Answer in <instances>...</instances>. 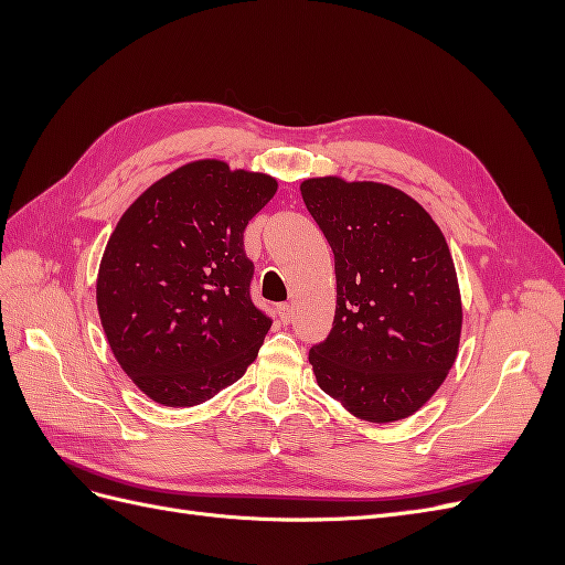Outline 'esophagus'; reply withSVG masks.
Listing matches in <instances>:
<instances>
[{"mask_svg":"<svg viewBox=\"0 0 565 565\" xmlns=\"http://www.w3.org/2000/svg\"><path fill=\"white\" fill-rule=\"evenodd\" d=\"M292 316H295V309L289 303H280V309H278V318H280V322L282 324H287L289 320H292Z\"/></svg>","mask_w":565,"mask_h":565,"instance_id":"esophagus-1","label":"esophagus"}]
</instances>
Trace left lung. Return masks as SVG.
<instances>
[{
	"label": "left lung",
	"instance_id": "1",
	"mask_svg": "<svg viewBox=\"0 0 565 565\" xmlns=\"http://www.w3.org/2000/svg\"><path fill=\"white\" fill-rule=\"evenodd\" d=\"M301 198L337 276L332 330L309 351L318 386L365 422L405 419L457 358L461 299L446 237L386 183L309 179Z\"/></svg>",
	"mask_w": 565,
	"mask_h": 565
}]
</instances>
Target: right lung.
I'll use <instances>...</instances> for the list:
<instances>
[{
	"label": "right lung",
	"mask_w": 565,
	"mask_h": 565,
	"mask_svg": "<svg viewBox=\"0 0 565 565\" xmlns=\"http://www.w3.org/2000/svg\"><path fill=\"white\" fill-rule=\"evenodd\" d=\"M278 181L198 160L152 183L117 221L96 280L113 355L148 398L191 407L254 361L270 318L252 301L243 233Z\"/></svg>",
	"instance_id": "1"
}]
</instances>
